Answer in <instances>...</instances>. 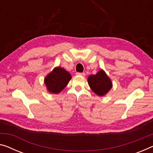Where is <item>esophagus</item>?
I'll list each match as a JSON object with an SVG mask.
<instances>
[{"instance_id":"34e87169","label":"esophagus","mask_w":153,"mask_h":153,"mask_svg":"<svg viewBox=\"0 0 153 153\" xmlns=\"http://www.w3.org/2000/svg\"><path fill=\"white\" fill-rule=\"evenodd\" d=\"M77 75H79V76H85V74L84 72H76Z\"/></svg>"}]
</instances>
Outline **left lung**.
<instances>
[{
  "instance_id": "obj_1",
  "label": "left lung",
  "mask_w": 153,
  "mask_h": 153,
  "mask_svg": "<svg viewBox=\"0 0 153 153\" xmlns=\"http://www.w3.org/2000/svg\"><path fill=\"white\" fill-rule=\"evenodd\" d=\"M88 82L91 90L99 96L106 95L113 87L111 79L102 69L96 74L90 75Z\"/></svg>"
}]
</instances>
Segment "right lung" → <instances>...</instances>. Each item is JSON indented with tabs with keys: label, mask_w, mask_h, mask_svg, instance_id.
Returning <instances> with one entry per match:
<instances>
[{
	"label": "right lung",
	"mask_w": 153,
	"mask_h": 153,
	"mask_svg": "<svg viewBox=\"0 0 153 153\" xmlns=\"http://www.w3.org/2000/svg\"><path fill=\"white\" fill-rule=\"evenodd\" d=\"M72 76L62 67H55L44 78L46 90L51 94H59L68 84Z\"/></svg>",
	"instance_id": "add662e5"
}]
</instances>
